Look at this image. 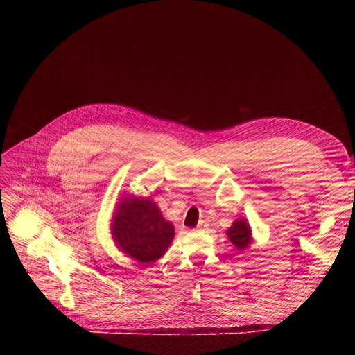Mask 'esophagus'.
I'll use <instances>...</instances> for the list:
<instances>
[{"mask_svg":"<svg viewBox=\"0 0 355 355\" xmlns=\"http://www.w3.org/2000/svg\"><path fill=\"white\" fill-rule=\"evenodd\" d=\"M206 227H207V223L206 221H200L198 226H197L198 230H202V229H206Z\"/></svg>","mask_w":355,"mask_h":355,"instance_id":"esophagus-1","label":"esophagus"}]
</instances>
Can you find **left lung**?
Listing matches in <instances>:
<instances>
[{"label":"left lung","mask_w":355,"mask_h":355,"mask_svg":"<svg viewBox=\"0 0 355 355\" xmlns=\"http://www.w3.org/2000/svg\"><path fill=\"white\" fill-rule=\"evenodd\" d=\"M227 236H229V240L232 241V245L237 250L248 249L249 245L253 241L252 230L249 226V221L246 218H237L232 225V227L227 229Z\"/></svg>","instance_id":"left-lung-1"}]
</instances>
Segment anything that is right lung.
I'll return each mask as SVG.
<instances>
[{
  "instance_id": "right-lung-1",
  "label": "right lung",
  "mask_w": 355,
  "mask_h": 355,
  "mask_svg": "<svg viewBox=\"0 0 355 355\" xmlns=\"http://www.w3.org/2000/svg\"><path fill=\"white\" fill-rule=\"evenodd\" d=\"M110 229L116 246L145 265L162 257L174 239L173 223L162 217L151 198H121Z\"/></svg>"
}]
</instances>
